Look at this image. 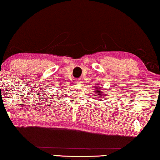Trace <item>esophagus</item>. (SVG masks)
Masks as SVG:
<instances>
[{
  "label": "esophagus",
  "mask_w": 160,
  "mask_h": 160,
  "mask_svg": "<svg viewBox=\"0 0 160 160\" xmlns=\"http://www.w3.org/2000/svg\"><path fill=\"white\" fill-rule=\"evenodd\" d=\"M75 83H76V84H81L80 79H76Z\"/></svg>",
  "instance_id": "obj_1"
}]
</instances>
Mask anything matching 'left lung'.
Here are the masks:
<instances>
[{"instance_id": "obj_1", "label": "left lung", "mask_w": 160, "mask_h": 160, "mask_svg": "<svg viewBox=\"0 0 160 160\" xmlns=\"http://www.w3.org/2000/svg\"><path fill=\"white\" fill-rule=\"evenodd\" d=\"M102 84H100V83H98L97 84L95 85V87H94V89H93V92L95 95L97 96L98 98H105V99H107L106 98V92L103 90V87H102Z\"/></svg>"}]
</instances>
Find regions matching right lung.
Segmentation results:
<instances>
[{
    "instance_id": "right-lung-1",
    "label": "right lung",
    "mask_w": 160,
    "mask_h": 160,
    "mask_svg": "<svg viewBox=\"0 0 160 160\" xmlns=\"http://www.w3.org/2000/svg\"><path fill=\"white\" fill-rule=\"evenodd\" d=\"M52 95H53V94H52Z\"/></svg>"
}]
</instances>
